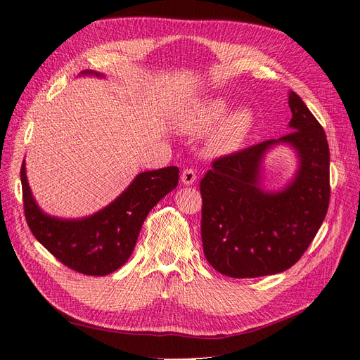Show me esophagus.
I'll list each match as a JSON object with an SVG mask.
<instances>
[{
    "label": "esophagus",
    "mask_w": 360,
    "mask_h": 360,
    "mask_svg": "<svg viewBox=\"0 0 360 360\" xmlns=\"http://www.w3.org/2000/svg\"><path fill=\"white\" fill-rule=\"evenodd\" d=\"M197 180V174L193 169H183L181 172V183L183 184H188V186H191V184L195 183Z\"/></svg>",
    "instance_id": "34e87169"
}]
</instances>
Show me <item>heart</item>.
<instances>
[{"label": "heart", "instance_id": "b5f03b06", "mask_svg": "<svg viewBox=\"0 0 360 360\" xmlns=\"http://www.w3.org/2000/svg\"><path fill=\"white\" fill-rule=\"evenodd\" d=\"M224 96L201 98L183 109L174 124L179 131L198 136L210 131L204 139V151L210 158H224L236 153L255 124V113L247 105L230 109Z\"/></svg>", "mask_w": 360, "mask_h": 360}]
</instances>
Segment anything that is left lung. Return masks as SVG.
Segmentation results:
<instances>
[{
    "instance_id": "obj_1",
    "label": "left lung",
    "mask_w": 360,
    "mask_h": 360,
    "mask_svg": "<svg viewBox=\"0 0 360 360\" xmlns=\"http://www.w3.org/2000/svg\"><path fill=\"white\" fill-rule=\"evenodd\" d=\"M288 104L290 133L215 160L200 183L204 256L224 276L255 278L283 273L303 256L326 218V133L295 92H289ZM278 144L295 150L297 171L283 188L268 191L263 162Z\"/></svg>"
}]
</instances>
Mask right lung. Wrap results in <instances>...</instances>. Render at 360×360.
Instances as JSON below:
<instances>
[{
	"mask_svg": "<svg viewBox=\"0 0 360 360\" xmlns=\"http://www.w3.org/2000/svg\"><path fill=\"white\" fill-rule=\"evenodd\" d=\"M80 75L104 79L92 70ZM27 224L34 238L63 265L86 276H108L131 256L141 227L150 210L177 188L179 168L143 171L110 204L89 217L66 219L45 213L36 202L21 168Z\"/></svg>",
	"mask_w": 360,
	"mask_h": 360,
	"instance_id": "add662e5",
	"label": "right lung"
}]
</instances>
